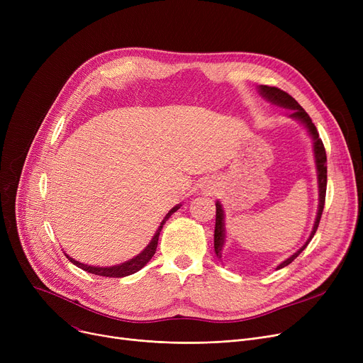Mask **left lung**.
<instances>
[{"label":"left lung","instance_id":"left-lung-1","mask_svg":"<svg viewBox=\"0 0 363 363\" xmlns=\"http://www.w3.org/2000/svg\"><path fill=\"white\" fill-rule=\"evenodd\" d=\"M259 92L263 95V97L279 106L284 108H290L293 110V113L290 114V118L297 119L300 123L304 125V128L308 129L309 135L313 140V152H315V163H316V170H318V185H319V206H318V215L315 219V225L313 230L311 233V237L308 238V241L304 242V245L301 249H298L293 256H290L287 260H284L282 263L278 264L277 269L284 268V266L290 264L304 249L306 245L311 242V240L313 238L323 212V206H325V194H327V152H325V147L322 144V140L319 138V133L316 126L313 125L312 119L309 118V114L304 111V108L291 97L290 94H287L285 91L277 88V86H268V85H260L259 86ZM225 216H223V211L222 206L219 201H216V225H215V253L218 256V259L222 257V247H223V240H225Z\"/></svg>","mask_w":363,"mask_h":363}]
</instances>
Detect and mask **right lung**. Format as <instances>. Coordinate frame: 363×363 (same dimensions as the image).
<instances>
[{
    "instance_id": "right-lung-1",
    "label": "right lung",
    "mask_w": 363,
    "mask_h": 363,
    "mask_svg": "<svg viewBox=\"0 0 363 363\" xmlns=\"http://www.w3.org/2000/svg\"><path fill=\"white\" fill-rule=\"evenodd\" d=\"M179 206H181V204L175 206L174 208H170L169 213L164 216V219L162 220L160 226L157 228V231H156L155 237L151 238V241L148 242V245L145 247V249H144L140 255H137L135 257H132V259H129V260H126V262H123V263H121V264H114V266H92V264H85V263H81V262H78V260H74L73 257H70V256H67V255H66V257H67L73 264L78 266V268H81V269H84V271H86V272H89V274H94V275L108 277V278H123V277L135 274V272H138L141 268H144V266L148 263V260H150L152 256H155L156 249H157V241H159V235H160L162 228H163L164 222L170 218V215H174V213L178 211Z\"/></svg>"
}]
</instances>
